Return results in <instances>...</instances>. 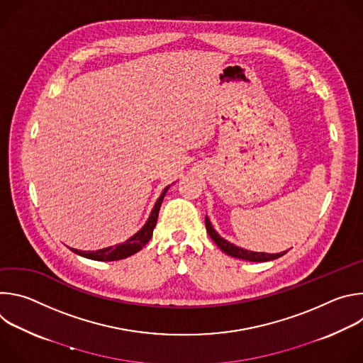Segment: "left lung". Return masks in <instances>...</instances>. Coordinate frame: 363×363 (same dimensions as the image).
<instances>
[{
	"mask_svg": "<svg viewBox=\"0 0 363 363\" xmlns=\"http://www.w3.org/2000/svg\"><path fill=\"white\" fill-rule=\"evenodd\" d=\"M205 227H206V231H208L210 237L213 238V241L228 255L231 257H235V258H241V260H247V262H270V260H276V258L284 255L287 251H281V252H277V254H269V252H257V251H250V250H245V248H241V247H237L235 244L227 241L225 238H223L213 227L210 218L205 216Z\"/></svg>",
	"mask_w": 363,
	"mask_h": 363,
	"instance_id": "8db88e82",
	"label": "left lung"
}]
</instances>
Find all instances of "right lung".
<instances>
[{"label": "right lung", "mask_w": 363, "mask_h": 363, "mask_svg": "<svg viewBox=\"0 0 363 363\" xmlns=\"http://www.w3.org/2000/svg\"><path fill=\"white\" fill-rule=\"evenodd\" d=\"M171 185H168L161 196L158 198V201L155 202L153 208L150 211V216L147 218V221L145 223V225L136 233L133 234L130 238H128L125 242L122 244H116L112 247H106V248H100L96 251H82V250H76V248H70L74 254H79L82 257L90 258V260H96V262H116V260H122V258H126L138 251L142 250V247L150 240L152 234H153V228L157 225L158 221V214H160V208H161V203L164 201V196L167 194V191L169 189Z\"/></svg>", "instance_id": "add662e5"}]
</instances>
